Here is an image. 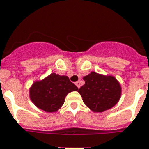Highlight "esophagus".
<instances>
[{"instance_id": "esophagus-1", "label": "esophagus", "mask_w": 149, "mask_h": 149, "mask_svg": "<svg viewBox=\"0 0 149 149\" xmlns=\"http://www.w3.org/2000/svg\"><path fill=\"white\" fill-rule=\"evenodd\" d=\"M75 85L76 86H77V87H78V88H80V87H81V84H80V81H77V82H75Z\"/></svg>"}]
</instances>
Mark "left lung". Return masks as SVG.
I'll return each instance as SVG.
<instances>
[{"label":"left lung","instance_id":"1","mask_svg":"<svg viewBox=\"0 0 149 149\" xmlns=\"http://www.w3.org/2000/svg\"><path fill=\"white\" fill-rule=\"evenodd\" d=\"M85 84L79 89L84 104L94 112H102L117 104L121 86L114 77L91 72L83 78Z\"/></svg>","mask_w":149,"mask_h":149}]
</instances>
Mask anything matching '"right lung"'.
Returning a JSON list of instances; mask_svg holds the SVG:
<instances>
[{
    "label": "right lung",
    "instance_id": "right-lung-1",
    "mask_svg": "<svg viewBox=\"0 0 149 149\" xmlns=\"http://www.w3.org/2000/svg\"><path fill=\"white\" fill-rule=\"evenodd\" d=\"M78 89L68 76L52 73L42 81L33 84L30 97L38 108L47 112H54L63 104L68 93Z\"/></svg>",
    "mask_w": 149,
    "mask_h": 149
}]
</instances>
